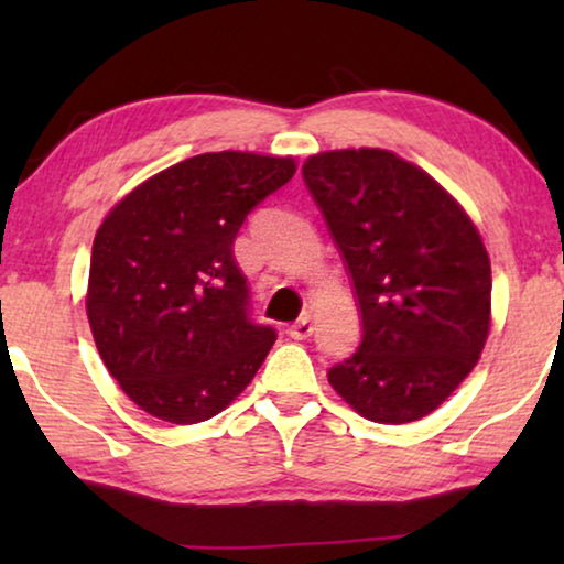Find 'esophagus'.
<instances>
[{"label":"esophagus","mask_w":564,"mask_h":564,"mask_svg":"<svg viewBox=\"0 0 564 564\" xmlns=\"http://www.w3.org/2000/svg\"><path fill=\"white\" fill-rule=\"evenodd\" d=\"M288 334H290V338H295V341H303V338H307V336L313 334L311 318H307V315H303V318H300L297 323H292V326L288 328Z\"/></svg>","instance_id":"34e87169"}]
</instances>
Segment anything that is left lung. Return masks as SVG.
<instances>
[{"label": "left lung", "instance_id": "obj_1", "mask_svg": "<svg viewBox=\"0 0 564 564\" xmlns=\"http://www.w3.org/2000/svg\"><path fill=\"white\" fill-rule=\"evenodd\" d=\"M361 313V344L328 382L375 423L436 411L490 330V259L449 192L395 153L346 149L303 166Z\"/></svg>", "mask_w": 564, "mask_h": 564}]
</instances>
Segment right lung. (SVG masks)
<instances>
[{
    "instance_id": "obj_1",
    "label": "right lung",
    "mask_w": 564,
    "mask_h": 564,
    "mask_svg": "<svg viewBox=\"0 0 564 564\" xmlns=\"http://www.w3.org/2000/svg\"><path fill=\"white\" fill-rule=\"evenodd\" d=\"M292 174V159L199 153L135 187L99 226L91 336L122 392L153 419H213L267 359L276 330L251 318L234 241Z\"/></svg>"
}]
</instances>
